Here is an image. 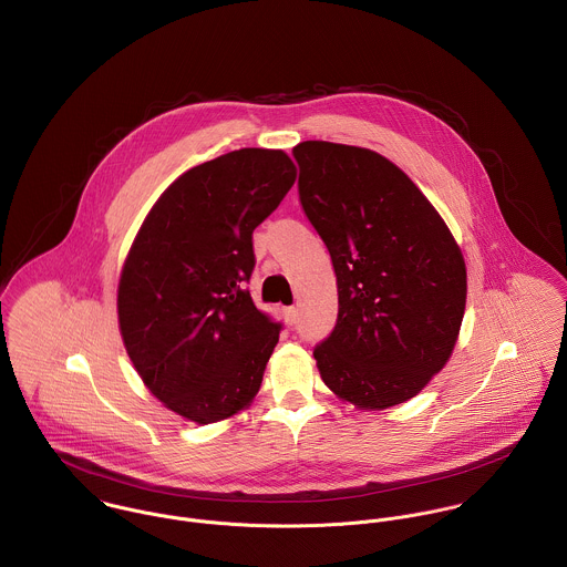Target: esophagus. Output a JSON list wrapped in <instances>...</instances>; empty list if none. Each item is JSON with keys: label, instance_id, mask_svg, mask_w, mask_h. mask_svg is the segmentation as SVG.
Returning <instances> with one entry per match:
<instances>
[{"label": "esophagus", "instance_id": "1", "mask_svg": "<svg viewBox=\"0 0 567 567\" xmlns=\"http://www.w3.org/2000/svg\"><path fill=\"white\" fill-rule=\"evenodd\" d=\"M284 317H286V323L295 324L299 321V308L297 306H290L284 310Z\"/></svg>", "mask_w": 567, "mask_h": 567}]
</instances>
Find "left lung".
Wrapping results in <instances>:
<instances>
[{
	"label": "left lung",
	"mask_w": 567,
	"mask_h": 567,
	"mask_svg": "<svg viewBox=\"0 0 567 567\" xmlns=\"http://www.w3.org/2000/svg\"><path fill=\"white\" fill-rule=\"evenodd\" d=\"M299 200L336 272L338 319L315 347L324 384L360 408L414 398L458 338L465 259L395 163L331 142L292 148Z\"/></svg>",
	"instance_id": "1"
}]
</instances>
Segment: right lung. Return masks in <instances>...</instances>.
<instances>
[{"instance_id":"add662e5","label":"right lung","mask_w":567,"mask_h":567,"mask_svg":"<svg viewBox=\"0 0 567 567\" xmlns=\"http://www.w3.org/2000/svg\"><path fill=\"white\" fill-rule=\"evenodd\" d=\"M297 178L281 151L243 148L178 176L126 257L117 317L144 384L169 410L214 423L248 404L284 324L246 284L252 231Z\"/></svg>"}]
</instances>
